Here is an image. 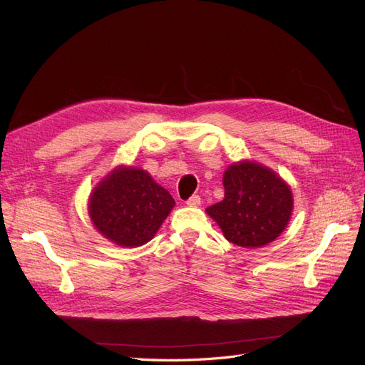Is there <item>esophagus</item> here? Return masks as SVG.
<instances>
[{
	"mask_svg": "<svg viewBox=\"0 0 365 365\" xmlns=\"http://www.w3.org/2000/svg\"><path fill=\"white\" fill-rule=\"evenodd\" d=\"M185 204L189 205V207H200V205H201V197L197 196V195H193V196L190 197V200L187 201Z\"/></svg>",
	"mask_w": 365,
	"mask_h": 365,
	"instance_id": "34e87169",
	"label": "esophagus"
}]
</instances>
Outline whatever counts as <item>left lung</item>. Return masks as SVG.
<instances>
[{"instance_id":"1","label":"left lung","mask_w":365,"mask_h":365,"mask_svg":"<svg viewBox=\"0 0 365 365\" xmlns=\"http://www.w3.org/2000/svg\"><path fill=\"white\" fill-rule=\"evenodd\" d=\"M224 200L208 207L228 242L260 248L277 239L294 210L291 187L267 165L251 160L230 164L224 172Z\"/></svg>"}]
</instances>
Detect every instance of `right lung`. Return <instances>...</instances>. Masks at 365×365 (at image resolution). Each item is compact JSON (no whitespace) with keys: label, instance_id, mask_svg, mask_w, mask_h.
Listing matches in <instances>:
<instances>
[{"label":"right lung","instance_id":"1","mask_svg":"<svg viewBox=\"0 0 365 365\" xmlns=\"http://www.w3.org/2000/svg\"><path fill=\"white\" fill-rule=\"evenodd\" d=\"M175 205L172 195L149 172L117 165L98 182L88 200L96 230L118 247L148 244Z\"/></svg>","mask_w":365,"mask_h":365}]
</instances>
